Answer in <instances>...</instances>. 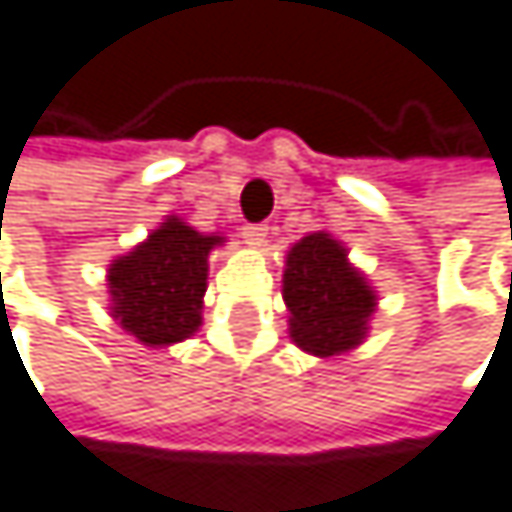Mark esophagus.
<instances>
[{
  "instance_id": "esophagus-1",
  "label": "esophagus",
  "mask_w": 512,
  "mask_h": 512,
  "mask_svg": "<svg viewBox=\"0 0 512 512\" xmlns=\"http://www.w3.org/2000/svg\"><path fill=\"white\" fill-rule=\"evenodd\" d=\"M267 224H245L242 227V239L248 242V245H264L267 242Z\"/></svg>"
}]
</instances>
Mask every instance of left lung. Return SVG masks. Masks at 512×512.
<instances>
[{"label": "left lung", "instance_id": "obj_1", "mask_svg": "<svg viewBox=\"0 0 512 512\" xmlns=\"http://www.w3.org/2000/svg\"><path fill=\"white\" fill-rule=\"evenodd\" d=\"M291 341L328 359L359 347L378 294L347 261V248L328 233H310L288 248L282 273Z\"/></svg>", "mask_w": 512, "mask_h": 512}]
</instances>
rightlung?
Segmentation results:
<instances>
[{
	"label": "right lung",
	"instance_id": "right-lung-1",
	"mask_svg": "<svg viewBox=\"0 0 512 512\" xmlns=\"http://www.w3.org/2000/svg\"><path fill=\"white\" fill-rule=\"evenodd\" d=\"M224 236L199 233L178 214L107 270L110 316L144 347L187 341L202 325L208 254Z\"/></svg>",
	"mask_w": 512,
	"mask_h": 512
}]
</instances>
